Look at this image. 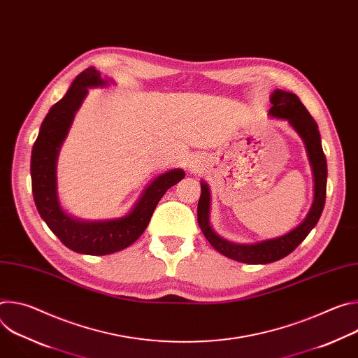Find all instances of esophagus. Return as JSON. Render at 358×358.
Returning <instances> with one entry per match:
<instances>
[{"instance_id": "1", "label": "esophagus", "mask_w": 358, "mask_h": 358, "mask_svg": "<svg viewBox=\"0 0 358 358\" xmlns=\"http://www.w3.org/2000/svg\"><path fill=\"white\" fill-rule=\"evenodd\" d=\"M188 167H189V169H196V164L192 163V162H189V163H188Z\"/></svg>"}]
</instances>
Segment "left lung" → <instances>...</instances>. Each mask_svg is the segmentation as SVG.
<instances>
[{
	"instance_id": "8db88e82",
	"label": "left lung",
	"mask_w": 358,
	"mask_h": 358,
	"mask_svg": "<svg viewBox=\"0 0 358 358\" xmlns=\"http://www.w3.org/2000/svg\"><path fill=\"white\" fill-rule=\"evenodd\" d=\"M271 103L273 106L269 110V116L287 120L301 137L306 150H308V156L315 177V199L309 214L306 215L301 224H299L294 229L282 236L255 243H235L220 236L210 225L211 194L208 184L203 181H201V196L196 210L198 225L208 242L220 253H222L224 257L249 265H265L287 257L316 227L326 202L327 163L322 148V138L317 123L294 93L276 89L271 94Z\"/></svg>"
}]
</instances>
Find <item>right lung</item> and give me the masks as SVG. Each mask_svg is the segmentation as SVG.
<instances>
[{
    "mask_svg": "<svg viewBox=\"0 0 358 358\" xmlns=\"http://www.w3.org/2000/svg\"><path fill=\"white\" fill-rule=\"evenodd\" d=\"M109 82V79H101L94 68L79 73L66 94L50 108L43 119L31 156L32 194L41 218L65 246L73 252L96 257L119 252L136 242L147 228L166 191L185 176L181 169H173L156 177L144 189L134 208L122 218L83 221L64 211L57 191V160L61 145L87 89L108 86Z\"/></svg>",
    "mask_w": 358,
    "mask_h": 358,
    "instance_id": "1",
    "label": "right lung"
}]
</instances>
